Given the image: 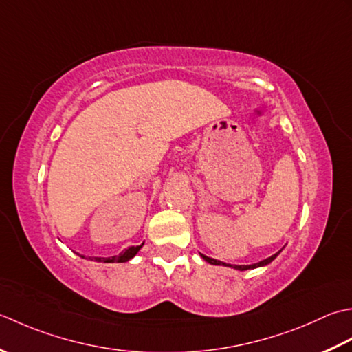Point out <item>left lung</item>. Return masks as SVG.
I'll return each instance as SVG.
<instances>
[{
	"instance_id": "8db88e82",
	"label": "left lung",
	"mask_w": 352,
	"mask_h": 352,
	"mask_svg": "<svg viewBox=\"0 0 352 352\" xmlns=\"http://www.w3.org/2000/svg\"><path fill=\"white\" fill-rule=\"evenodd\" d=\"M279 254H281V250H279V252H276L275 255H272V256L266 258V260H263V261H260V263H255V264H249V266H236V264H226V263H223V261L214 260V258H210V256H206V255H204V254H200V256H202L206 263L214 264V266H226V267H232V269H236V270H248V269H256V267L267 266V264L274 261Z\"/></svg>"
}]
</instances>
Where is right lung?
Instances as JSON below:
<instances>
[{
  "mask_svg": "<svg viewBox=\"0 0 352 352\" xmlns=\"http://www.w3.org/2000/svg\"><path fill=\"white\" fill-rule=\"evenodd\" d=\"M142 245L144 243H141L140 246H131L124 249L123 252L118 254V255H113V256H109V258H102V256H91L89 260H94V261H98V263H126L131 260V258H133L136 254H138V250L142 248Z\"/></svg>",
  "mask_w": 352,
  "mask_h": 352,
  "instance_id": "obj_1",
  "label": "right lung"
}]
</instances>
